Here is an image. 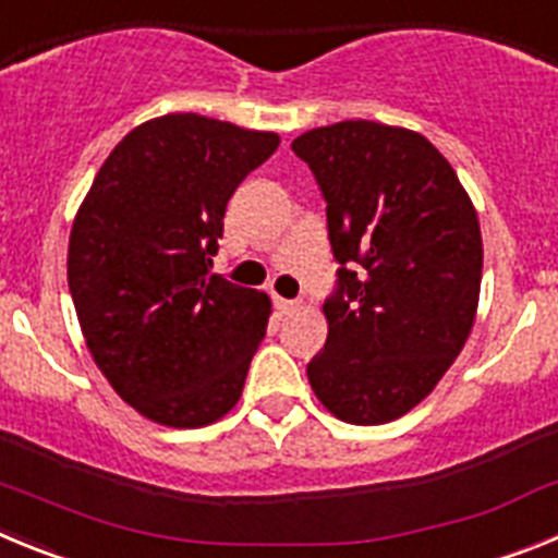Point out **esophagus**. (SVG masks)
<instances>
[{"instance_id": "34e87169", "label": "esophagus", "mask_w": 558, "mask_h": 558, "mask_svg": "<svg viewBox=\"0 0 558 558\" xmlns=\"http://www.w3.org/2000/svg\"><path fill=\"white\" fill-rule=\"evenodd\" d=\"M274 304H276V310H279V315H290V313H295V310H302V304L288 302V299H282V295H274Z\"/></svg>"}]
</instances>
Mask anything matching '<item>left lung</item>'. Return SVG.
Listing matches in <instances>:
<instances>
[{
    "label": "left lung",
    "mask_w": 558,
    "mask_h": 558,
    "mask_svg": "<svg viewBox=\"0 0 558 558\" xmlns=\"http://www.w3.org/2000/svg\"><path fill=\"white\" fill-rule=\"evenodd\" d=\"M327 198L338 290L315 397L349 425H386L430 397L475 324L483 240L450 161L416 131L372 120L293 140Z\"/></svg>",
    "instance_id": "8db88e82"
}]
</instances>
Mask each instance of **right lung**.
Listing matches in <instances>:
<instances>
[{"instance_id":"right-lung-1","label":"right lung","mask_w":558,"mask_h":558,"mask_svg":"<svg viewBox=\"0 0 558 558\" xmlns=\"http://www.w3.org/2000/svg\"><path fill=\"white\" fill-rule=\"evenodd\" d=\"M279 147L201 113L133 128L72 223L69 293L111 388L165 427H206L240 402L270 299L211 276L226 204Z\"/></svg>"}]
</instances>
